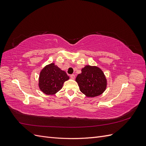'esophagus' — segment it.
<instances>
[{
    "label": "esophagus",
    "instance_id": "esophagus-1",
    "mask_svg": "<svg viewBox=\"0 0 146 146\" xmlns=\"http://www.w3.org/2000/svg\"><path fill=\"white\" fill-rule=\"evenodd\" d=\"M70 78H71L72 79H75V78H76V76H75L74 74L70 75Z\"/></svg>",
    "mask_w": 146,
    "mask_h": 146
}]
</instances>
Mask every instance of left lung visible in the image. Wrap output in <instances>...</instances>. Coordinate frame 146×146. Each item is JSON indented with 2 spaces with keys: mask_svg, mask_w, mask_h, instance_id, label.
Returning <instances> with one entry per match:
<instances>
[{
  "mask_svg": "<svg viewBox=\"0 0 146 146\" xmlns=\"http://www.w3.org/2000/svg\"><path fill=\"white\" fill-rule=\"evenodd\" d=\"M76 81L80 91L88 98H94L102 94L107 88V79L99 68L86 66L82 73L76 77Z\"/></svg>",
  "mask_w": 146,
  "mask_h": 146,
  "instance_id": "obj_1",
  "label": "left lung"
}]
</instances>
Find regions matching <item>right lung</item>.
I'll list each match as a JSON object with an SVG mask.
<instances>
[{"mask_svg": "<svg viewBox=\"0 0 146 146\" xmlns=\"http://www.w3.org/2000/svg\"><path fill=\"white\" fill-rule=\"evenodd\" d=\"M69 79L64 70L54 63L48 64L44 68L39 74V88L44 93L54 95L63 87L65 81Z\"/></svg>", "mask_w": 146, "mask_h": 146, "instance_id": "1", "label": "right lung"}]
</instances>
